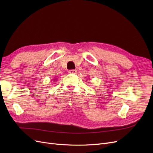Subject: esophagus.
<instances>
[{
  "label": "esophagus",
  "mask_w": 153,
  "mask_h": 153,
  "mask_svg": "<svg viewBox=\"0 0 153 153\" xmlns=\"http://www.w3.org/2000/svg\"><path fill=\"white\" fill-rule=\"evenodd\" d=\"M76 73V70L75 69H71V70H69V73L70 74H75Z\"/></svg>",
  "instance_id": "34e87169"
}]
</instances>
